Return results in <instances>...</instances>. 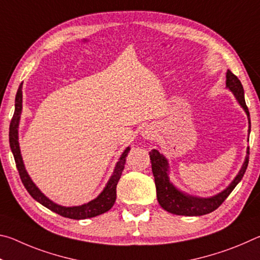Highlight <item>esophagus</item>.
Returning <instances> with one entry per match:
<instances>
[{"mask_svg":"<svg viewBox=\"0 0 260 260\" xmlns=\"http://www.w3.org/2000/svg\"><path fill=\"white\" fill-rule=\"evenodd\" d=\"M142 135H143V138H146L148 140H153V139H155V136H156V132L153 131L152 128L146 127V128H144L143 132H142Z\"/></svg>","mask_w":260,"mask_h":260,"instance_id":"obj_1","label":"esophagus"}]
</instances>
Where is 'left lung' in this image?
<instances>
[{"instance_id": "obj_1", "label": "left lung", "mask_w": 260, "mask_h": 260, "mask_svg": "<svg viewBox=\"0 0 260 260\" xmlns=\"http://www.w3.org/2000/svg\"><path fill=\"white\" fill-rule=\"evenodd\" d=\"M226 86L233 91V94L235 95V98L239 101L241 107L244 109V111L248 114L250 133L251 122H250L249 109L246 107L244 101L243 86H242L239 78H237L232 71H230V70H228L226 73ZM149 153H150L152 173L153 177H155L158 203H159L161 208L166 210L167 212L178 215H189V217H191V215H204L213 212L214 210H217L219 206L225 202L227 197L230 196V193L234 190L236 184L241 181L242 178H243L246 167H248L249 164L250 148H248V151H246L244 164L240 170L239 174L236 175L234 181H233L225 190L218 193V195L211 197V199H199V197L189 196L178 190V189L170 182L169 175H167V172H169V164H167L165 157L162 156L161 153H159V151L156 150V149H152Z\"/></svg>"}]
</instances>
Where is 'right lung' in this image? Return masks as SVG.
<instances>
[{"label":"right lung","instance_id":"add662e5","mask_svg":"<svg viewBox=\"0 0 260 260\" xmlns=\"http://www.w3.org/2000/svg\"><path fill=\"white\" fill-rule=\"evenodd\" d=\"M21 102H23V91H21V85L19 86L18 90H17L16 95V104H15V113L12 117L10 122V128H9V142H10L11 151L14 153L15 161L17 170H18L19 177L21 179L24 187L26 190L29 192V195L33 197L35 201H38L39 203L46 206L54 212L58 213L61 217L70 218V219H87V218H93L96 215H100L104 212H107L112 208L114 202L117 199V183L119 181L121 177L122 171H124L125 162H126V156L128 151L131 150L129 148H127L122 153L119 161L117 162L116 169L112 177L110 178L107 187L104 188V190L101 192V195L95 199L94 201L89 202V203L83 204L81 206H72V208H65V206H60L55 204L54 202L48 200L43 193L39 190L37 186L32 182V180L28 177L27 172H26L23 159H21L20 150H19V143H18V122L20 118L21 112Z\"/></svg>","mask_w":260,"mask_h":260}]
</instances>
